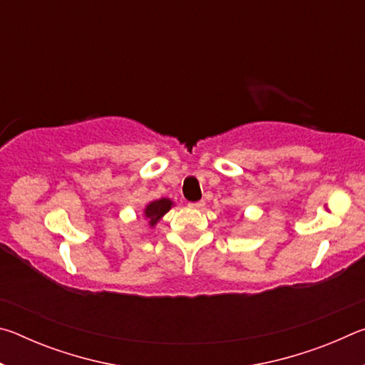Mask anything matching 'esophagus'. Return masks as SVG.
I'll return each mask as SVG.
<instances>
[{
  "instance_id": "34e87169",
  "label": "esophagus",
  "mask_w": 365,
  "mask_h": 365,
  "mask_svg": "<svg viewBox=\"0 0 365 365\" xmlns=\"http://www.w3.org/2000/svg\"><path fill=\"white\" fill-rule=\"evenodd\" d=\"M188 207H191V209H196V211H201V209H205V202H202V201H197V202H190Z\"/></svg>"
}]
</instances>
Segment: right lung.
<instances>
[{
  "label": "right lung",
  "mask_w": 365,
  "mask_h": 365,
  "mask_svg": "<svg viewBox=\"0 0 365 365\" xmlns=\"http://www.w3.org/2000/svg\"><path fill=\"white\" fill-rule=\"evenodd\" d=\"M175 206V202L170 197H160V200H154L146 202L143 207V217L146 219L148 225L151 228L159 224V220L168 214L172 207Z\"/></svg>",
  "instance_id": "add662e5"
}]
</instances>
